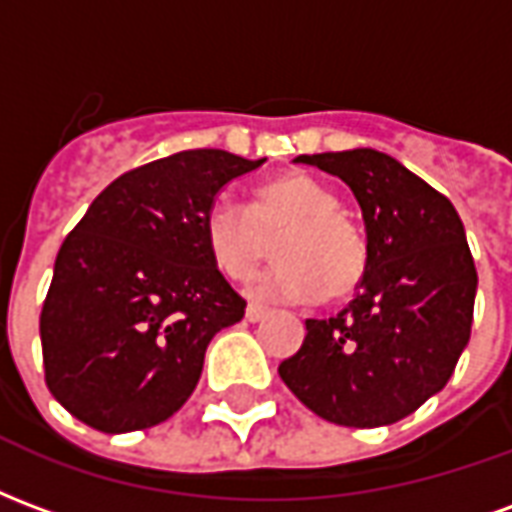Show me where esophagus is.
Segmentation results:
<instances>
[{"instance_id":"obj_1","label":"esophagus","mask_w":512,"mask_h":512,"mask_svg":"<svg viewBox=\"0 0 512 512\" xmlns=\"http://www.w3.org/2000/svg\"><path fill=\"white\" fill-rule=\"evenodd\" d=\"M266 315H268V307H260V304H249V307H246V321L249 323L263 321Z\"/></svg>"}]
</instances>
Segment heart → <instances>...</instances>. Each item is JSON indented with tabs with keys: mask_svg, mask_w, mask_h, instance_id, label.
<instances>
[{
	"mask_svg": "<svg viewBox=\"0 0 512 512\" xmlns=\"http://www.w3.org/2000/svg\"><path fill=\"white\" fill-rule=\"evenodd\" d=\"M213 266L230 279H249L277 242V266L252 285L266 301L312 304L348 299L367 274L370 244L362 224L340 211L321 180L288 172L257 186L252 202L216 197L202 222Z\"/></svg>",
	"mask_w": 512,
	"mask_h": 512,
	"instance_id": "b5f03b06",
	"label": "heart"
}]
</instances>
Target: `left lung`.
<instances>
[{"mask_svg":"<svg viewBox=\"0 0 512 512\" xmlns=\"http://www.w3.org/2000/svg\"><path fill=\"white\" fill-rule=\"evenodd\" d=\"M296 161L351 186L370 263L343 312L307 321L279 376L326 422L392 425L444 389L469 343L477 268L463 224L441 191L386 153L359 147Z\"/></svg>","mask_w":512,"mask_h":512,"instance_id":"8db88e82","label":"left lung"}]
</instances>
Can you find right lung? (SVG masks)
<instances>
[{"instance_id":"right-lung-1","label":"right lung","mask_w":512,"mask_h":512,"mask_svg":"<svg viewBox=\"0 0 512 512\" xmlns=\"http://www.w3.org/2000/svg\"><path fill=\"white\" fill-rule=\"evenodd\" d=\"M263 161L200 147L128 169L62 241L40 310L43 373L84 425L145 430L189 400L213 334L246 310L208 255L205 211Z\"/></svg>"}]
</instances>
